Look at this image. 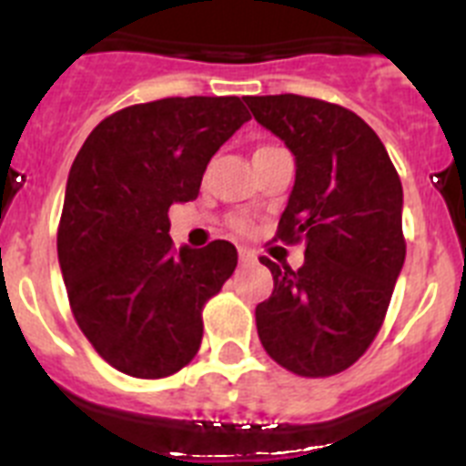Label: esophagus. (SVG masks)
Here are the masks:
<instances>
[{
    "mask_svg": "<svg viewBox=\"0 0 466 466\" xmlns=\"http://www.w3.org/2000/svg\"><path fill=\"white\" fill-rule=\"evenodd\" d=\"M238 257H240L242 266H249V263L257 261V254H254V249H249V247H240V249H238Z\"/></svg>",
    "mask_w": 466,
    "mask_h": 466,
    "instance_id": "34e87169",
    "label": "esophagus"
}]
</instances>
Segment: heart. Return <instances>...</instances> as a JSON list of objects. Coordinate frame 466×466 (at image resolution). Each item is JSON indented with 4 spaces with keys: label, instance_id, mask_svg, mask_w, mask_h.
Segmentation results:
<instances>
[{
    "label": "heart",
    "instance_id": "1",
    "mask_svg": "<svg viewBox=\"0 0 466 466\" xmlns=\"http://www.w3.org/2000/svg\"><path fill=\"white\" fill-rule=\"evenodd\" d=\"M236 228L238 230H247V224H245V221H236Z\"/></svg>",
    "mask_w": 466,
    "mask_h": 466
}]
</instances>
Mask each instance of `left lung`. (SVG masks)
Here are the masks:
<instances>
[{"label": "left lung", "mask_w": 466, "mask_h": 466, "mask_svg": "<svg viewBox=\"0 0 466 466\" xmlns=\"http://www.w3.org/2000/svg\"><path fill=\"white\" fill-rule=\"evenodd\" d=\"M245 102L296 156V184L275 240L306 245L299 270L261 257L275 287L257 306L258 339L296 376H336L385 322L406 258L401 179L355 111L291 93L247 95Z\"/></svg>", "instance_id": "obj_1"}]
</instances>
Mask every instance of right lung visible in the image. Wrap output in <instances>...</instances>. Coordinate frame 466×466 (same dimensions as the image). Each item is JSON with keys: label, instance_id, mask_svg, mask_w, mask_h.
Listing matches in <instances>:
<instances>
[{"label": "right lung", "instance_id": "obj_1", "mask_svg": "<svg viewBox=\"0 0 466 466\" xmlns=\"http://www.w3.org/2000/svg\"><path fill=\"white\" fill-rule=\"evenodd\" d=\"M249 118L236 95L163 97L114 111L74 158L57 261L74 319L126 376L167 378L200 350L203 308L238 249L212 240L177 252L167 212L196 200L209 158Z\"/></svg>", "mask_w": 466, "mask_h": 466}]
</instances>
